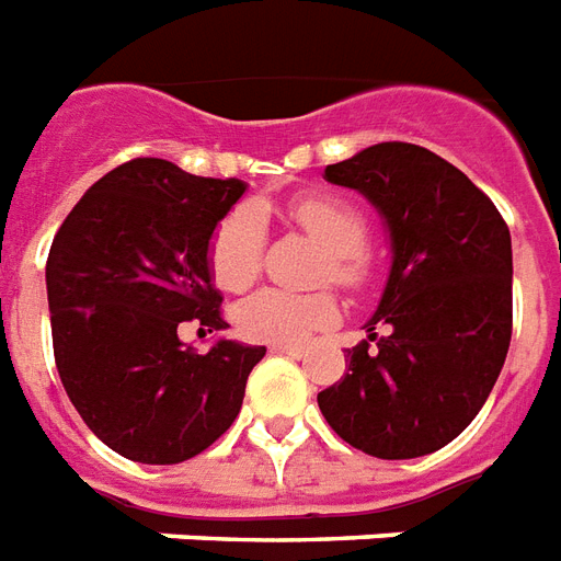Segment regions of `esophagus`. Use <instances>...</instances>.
Listing matches in <instances>:
<instances>
[{
	"mask_svg": "<svg viewBox=\"0 0 561 561\" xmlns=\"http://www.w3.org/2000/svg\"><path fill=\"white\" fill-rule=\"evenodd\" d=\"M270 354H279V356H302L300 344H270Z\"/></svg>",
	"mask_w": 561,
	"mask_h": 561,
	"instance_id": "34e87169",
	"label": "esophagus"
}]
</instances>
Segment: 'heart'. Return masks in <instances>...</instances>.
<instances>
[{"instance_id": "obj_1", "label": "heart", "mask_w": 561, "mask_h": 561, "mask_svg": "<svg viewBox=\"0 0 561 561\" xmlns=\"http://www.w3.org/2000/svg\"><path fill=\"white\" fill-rule=\"evenodd\" d=\"M288 217L323 249L318 261V279L335 282L339 288L359 291L375 276V259L365 247L368 222L354 202L339 196H300L288 207ZM261 238L259 217L240 207L219 219L207 247L210 276L222 291H243L259 276ZM339 302L330 291H285V288H259L238 302L234 323L249 342L294 344L309 339L318 330L333 327Z\"/></svg>"}]
</instances>
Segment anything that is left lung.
Segmentation results:
<instances>
[{
	"label": "left lung",
	"instance_id": "1",
	"mask_svg": "<svg viewBox=\"0 0 561 561\" xmlns=\"http://www.w3.org/2000/svg\"><path fill=\"white\" fill-rule=\"evenodd\" d=\"M323 175L380 210L392 264L368 339L347 351V375L318 392V408L365 455L422 458L470 425L500 377L512 234L470 178L419 145H371Z\"/></svg>",
	"mask_w": 561,
	"mask_h": 561
}]
</instances>
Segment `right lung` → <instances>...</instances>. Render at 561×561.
<instances>
[{
	"label": "right lung",
	"instance_id": "add662e5",
	"mask_svg": "<svg viewBox=\"0 0 561 561\" xmlns=\"http://www.w3.org/2000/svg\"><path fill=\"white\" fill-rule=\"evenodd\" d=\"M247 184L136 157L103 175L53 238L47 300L61 386L112 451L196 458L238 419L264 347L219 339L198 354L178 327L226 330L207 247Z\"/></svg>",
	"mask_w": 561,
	"mask_h": 561
}]
</instances>
